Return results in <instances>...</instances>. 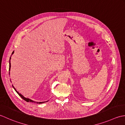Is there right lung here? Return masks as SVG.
Segmentation results:
<instances>
[{
  "instance_id": "right-lung-1",
  "label": "right lung",
  "mask_w": 125,
  "mask_h": 125,
  "mask_svg": "<svg viewBox=\"0 0 125 125\" xmlns=\"http://www.w3.org/2000/svg\"><path fill=\"white\" fill-rule=\"evenodd\" d=\"M13 53H14V51H13V52H12V54H13ZM11 59V57H10V60ZM9 71H10V68H11V62H10H10H9ZM9 74H10V72H9ZM13 86V88L15 90V91H16V92L18 94H19V95L20 96V97H21V98L22 99H24V100H25L26 101H27V102H31V103H37V104H42V103H44V102H40V103H38V102H35V101H33V100H31V99H29V98H25L24 96L22 95V94H21L20 93H19L16 90V88H15L14 87V86Z\"/></svg>"
}]
</instances>
